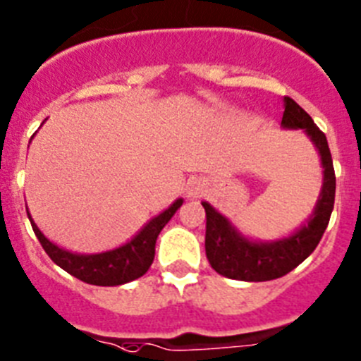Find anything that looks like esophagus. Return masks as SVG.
Masks as SVG:
<instances>
[{
  "mask_svg": "<svg viewBox=\"0 0 361 361\" xmlns=\"http://www.w3.org/2000/svg\"><path fill=\"white\" fill-rule=\"evenodd\" d=\"M187 190H189V196H192V198H200V196L205 194V183H202L200 180H194L190 181Z\"/></svg>",
  "mask_w": 361,
  "mask_h": 361,
  "instance_id": "obj_1",
  "label": "esophagus"
}]
</instances>
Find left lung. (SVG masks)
Listing matches in <instances>:
<instances>
[{
	"instance_id": "left-lung-1",
	"label": "left lung",
	"mask_w": 361,
	"mask_h": 361,
	"mask_svg": "<svg viewBox=\"0 0 361 361\" xmlns=\"http://www.w3.org/2000/svg\"><path fill=\"white\" fill-rule=\"evenodd\" d=\"M281 125L287 128H303L307 136L318 149L324 165V189L319 194L318 205L309 219L293 236L274 243H256L236 233L227 218L216 212L207 202L205 209V252L207 259L218 274L241 281H269L281 278L296 269L305 258L311 256L324 236L325 228L334 209L336 176L332 167V156L327 145V137L312 121V118L298 105L293 98L285 96V111Z\"/></svg>"
}]
</instances>
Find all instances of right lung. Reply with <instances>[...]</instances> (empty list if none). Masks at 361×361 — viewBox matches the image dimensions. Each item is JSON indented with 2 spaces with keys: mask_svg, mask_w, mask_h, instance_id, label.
Masks as SVG:
<instances>
[{
  "mask_svg": "<svg viewBox=\"0 0 361 361\" xmlns=\"http://www.w3.org/2000/svg\"><path fill=\"white\" fill-rule=\"evenodd\" d=\"M181 203H183V200H176L167 211L156 216L154 219H150L134 240L125 243L120 249L90 256L72 255L68 250L59 249L58 245L50 243L43 236L42 231L30 219V216L29 219L34 234H36V238L39 240L49 258L56 265H59L68 274H72L78 280L85 281V283L99 285V287H114V285L128 283V281L136 280V278H140V276H143L149 271V267L154 262V249L158 234L169 224V219L174 216V212L180 209Z\"/></svg>",
  "mask_w": 361,
  "mask_h": 361,
  "instance_id": "add662e5",
  "label": "right lung"
}]
</instances>
